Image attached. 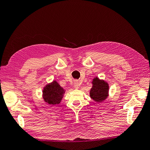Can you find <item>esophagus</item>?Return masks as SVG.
<instances>
[{
    "instance_id": "obj_1",
    "label": "esophagus",
    "mask_w": 150,
    "mask_h": 150,
    "mask_svg": "<svg viewBox=\"0 0 150 150\" xmlns=\"http://www.w3.org/2000/svg\"><path fill=\"white\" fill-rule=\"evenodd\" d=\"M79 82L78 81H75L74 82V88H75V89H78L79 88Z\"/></svg>"
}]
</instances>
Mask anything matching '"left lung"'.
Listing matches in <instances>:
<instances>
[{
  "mask_svg": "<svg viewBox=\"0 0 150 150\" xmlns=\"http://www.w3.org/2000/svg\"><path fill=\"white\" fill-rule=\"evenodd\" d=\"M92 88L89 91V96L93 101L102 103L109 96L110 86L108 82L100 79L98 77L94 78L92 81Z\"/></svg>",
  "mask_w": 150,
  "mask_h": 150,
  "instance_id": "8db88e82",
  "label": "left lung"
}]
</instances>
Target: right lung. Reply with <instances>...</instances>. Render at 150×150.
Instances as JSON below:
<instances>
[{
  "mask_svg": "<svg viewBox=\"0 0 150 150\" xmlns=\"http://www.w3.org/2000/svg\"><path fill=\"white\" fill-rule=\"evenodd\" d=\"M66 91L56 81L47 83L42 89V98L48 105L54 106L60 104Z\"/></svg>",
  "mask_w": 150,
  "mask_h": 150,
  "instance_id": "add662e5",
  "label": "right lung"
}]
</instances>
